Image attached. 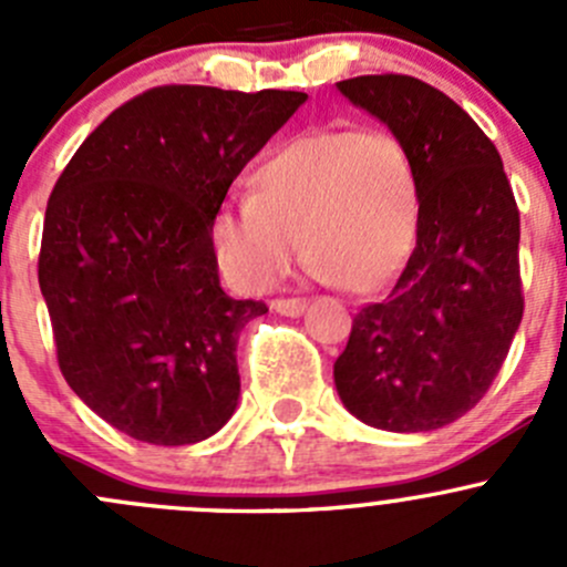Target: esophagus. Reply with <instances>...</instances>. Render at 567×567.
I'll return each mask as SVG.
<instances>
[{
	"mask_svg": "<svg viewBox=\"0 0 567 567\" xmlns=\"http://www.w3.org/2000/svg\"><path fill=\"white\" fill-rule=\"evenodd\" d=\"M305 307H307V299H274L271 301L274 312H279V316H290V318L301 316V312H305Z\"/></svg>",
	"mask_w": 567,
	"mask_h": 567,
	"instance_id": "1",
	"label": "esophagus"
}]
</instances>
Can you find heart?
<instances>
[{
  "mask_svg": "<svg viewBox=\"0 0 567 567\" xmlns=\"http://www.w3.org/2000/svg\"><path fill=\"white\" fill-rule=\"evenodd\" d=\"M420 233V175L392 131L323 128L262 158L249 197L221 205L210 241L227 277L262 290L285 277L296 238L320 279L348 293L390 285Z\"/></svg>",
  "mask_w": 567,
  "mask_h": 567,
  "instance_id": "heart-1",
  "label": "heart"
}]
</instances>
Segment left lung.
I'll return each mask as SVG.
<instances>
[{"mask_svg":"<svg viewBox=\"0 0 567 567\" xmlns=\"http://www.w3.org/2000/svg\"><path fill=\"white\" fill-rule=\"evenodd\" d=\"M337 87L390 125L420 175L414 251L390 293L353 316L337 392L381 431H436L485 398L522 323L516 197L494 142L442 90L403 73Z\"/></svg>","mask_w":567,"mask_h":567,"instance_id":"left-lung-1","label":"left lung"}]
</instances>
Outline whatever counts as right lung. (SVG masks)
<instances>
[{"instance_id":"add662e5","label":"right lung","mask_w":567,"mask_h":567,"mask_svg":"<svg viewBox=\"0 0 567 567\" xmlns=\"http://www.w3.org/2000/svg\"><path fill=\"white\" fill-rule=\"evenodd\" d=\"M305 101L153 87L114 109L56 177L38 257L56 364L125 436L194 444L236 411L238 334L268 307L221 290L210 219Z\"/></svg>"}]
</instances>
